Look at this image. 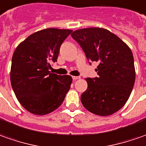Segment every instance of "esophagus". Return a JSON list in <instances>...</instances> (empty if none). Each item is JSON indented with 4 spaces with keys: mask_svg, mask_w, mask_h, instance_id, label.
Returning a JSON list of instances; mask_svg holds the SVG:
<instances>
[{
    "mask_svg": "<svg viewBox=\"0 0 146 146\" xmlns=\"http://www.w3.org/2000/svg\"><path fill=\"white\" fill-rule=\"evenodd\" d=\"M72 79H73V80H79L80 79V76H72Z\"/></svg>",
    "mask_w": 146,
    "mask_h": 146,
    "instance_id": "esophagus-1",
    "label": "esophagus"
}]
</instances>
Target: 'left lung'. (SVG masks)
I'll return each instance as SVG.
<instances>
[{
    "label": "left lung",
    "instance_id": "1",
    "mask_svg": "<svg viewBox=\"0 0 146 146\" xmlns=\"http://www.w3.org/2000/svg\"><path fill=\"white\" fill-rule=\"evenodd\" d=\"M91 64L99 62L97 77L86 79L88 88L81 95L84 107L99 116H109L123 107L133 88V53L121 38L102 28H86L71 34Z\"/></svg>",
    "mask_w": 146,
    "mask_h": 146
}]
</instances>
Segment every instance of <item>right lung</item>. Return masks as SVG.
Here are the masks:
<instances>
[{
	"label": "right lung",
	"instance_id": "1",
	"mask_svg": "<svg viewBox=\"0 0 146 146\" xmlns=\"http://www.w3.org/2000/svg\"><path fill=\"white\" fill-rule=\"evenodd\" d=\"M72 30L49 28L30 35L12 58L10 80L20 104L28 112L46 115L57 109L71 88L70 75L50 73L60 46Z\"/></svg>",
	"mask_w": 146,
	"mask_h": 146
}]
</instances>
